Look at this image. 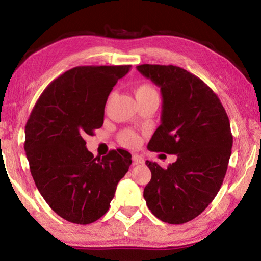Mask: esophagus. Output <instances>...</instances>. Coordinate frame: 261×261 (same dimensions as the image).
<instances>
[{
    "instance_id": "1",
    "label": "esophagus",
    "mask_w": 261,
    "mask_h": 261,
    "mask_svg": "<svg viewBox=\"0 0 261 261\" xmlns=\"http://www.w3.org/2000/svg\"><path fill=\"white\" fill-rule=\"evenodd\" d=\"M132 161H134L135 165H140V163H144V159L137 155V154H134V155H132Z\"/></svg>"
}]
</instances>
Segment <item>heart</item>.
<instances>
[{
	"instance_id": "heart-1",
	"label": "heart",
	"mask_w": 261,
	"mask_h": 261,
	"mask_svg": "<svg viewBox=\"0 0 261 261\" xmlns=\"http://www.w3.org/2000/svg\"><path fill=\"white\" fill-rule=\"evenodd\" d=\"M136 96L137 98H145V96H158V92L151 83L143 82L137 85L136 88ZM120 141L122 145L126 147H138L140 144V137L136 134L134 130L126 129L120 134Z\"/></svg>"
}]
</instances>
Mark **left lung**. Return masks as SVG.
<instances>
[{
	"mask_svg": "<svg viewBox=\"0 0 261 261\" xmlns=\"http://www.w3.org/2000/svg\"><path fill=\"white\" fill-rule=\"evenodd\" d=\"M137 69L162 94L161 124L148 149L177 155L166 169L146 161L152 178L144 198L163 222H189L213 201L226 176L232 147L228 115L213 90L187 70L159 64Z\"/></svg>",
	"mask_w": 261,
	"mask_h": 261,
	"instance_id": "1",
	"label": "left lung"
}]
</instances>
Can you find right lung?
<instances>
[{
	"mask_svg": "<svg viewBox=\"0 0 261 261\" xmlns=\"http://www.w3.org/2000/svg\"><path fill=\"white\" fill-rule=\"evenodd\" d=\"M130 65H86L48 85L25 126L24 148L39 192L61 218L88 224L107 213L131 154L113 149L102 159L86 148V136L103 124L113 87Z\"/></svg>",
	"mask_w": 261,
	"mask_h": 261,
	"instance_id": "add662e5",
	"label": "right lung"
}]
</instances>
